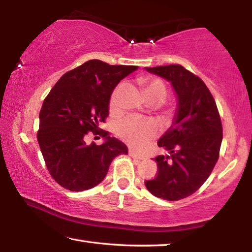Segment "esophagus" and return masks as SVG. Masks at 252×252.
Masks as SVG:
<instances>
[{
  "label": "esophagus",
  "instance_id": "1",
  "mask_svg": "<svg viewBox=\"0 0 252 252\" xmlns=\"http://www.w3.org/2000/svg\"><path fill=\"white\" fill-rule=\"evenodd\" d=\"M129 155L132 157V158H133V159H135V160H143L144 159V158L142 157V156H139V155H136V153H134L133 151H130L129 152Z\"/></svg>",
  "mask_w": 252,
  "mask_h": 252
}]
</instances>
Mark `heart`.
I'll use <instances>...</instances> for the list:
<instances>
[{"label": "heart", "instance_id": "heart-1", "mask_svg": "<svg viewBox=\"0 0 252 252\" xmlns=\"http://www.w3.org/2000/svg\"><path fill=\"white\" fill-rule=\"evenodd\" d=\"M139 84L141 85L143 94L149 103L160 104L167 99L168 92L164 83L159 79L147 78L142 76L139 79ZM121 85H119L112 92L110 97V109L116 110L118 108L119 93ZM157 126L151 120L140 119L135 117L126 118L117 127V133L129 146L135 149H143L157 135Z\"/></svg>", "mask_w": 252, "mask_h": 252}]
</instances>
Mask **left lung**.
I'll return each mask as SVG.
<instances>
[{"label":"left lung","mask_w":252,"mask_h":252,"mask_svg":"<svg viewBox=\"0 0 252 252\" xmlns=\"http://www.w3.org/2000/svg\"><path fill=\"white\" fill-rule=\"evenodd\" d=\"M171 83L177 95L172 126L158 146L168 151L158 156V174L146 187L158 198L177 201L194 193L218 161L222 126L215 99L207 85L182 65L144 67Z\"/></svg>","instance_id":"left-lung-1"}]
</instances>
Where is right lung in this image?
<instances>
[{"label": "right lung", "instance_id": "1", "mask_svg": "<svg viewBox=\"0 0 252 252\" xmlns=\"http://www.w3.org/2000/svg\"><path fill=\"white\" fill-rule=\"evenodd\" d=\"M138 70L134 65H110L90 60L66 72L45 97L37 132L46 168L60 186L84 191L103 180L114 158L127 155V148L99 123L109 116L111 94L118 83ZM88 131L105 139L101 146L85 142Z\"/></svg>", "mask_w": 252, "mask_h": 252}]
</instances>
